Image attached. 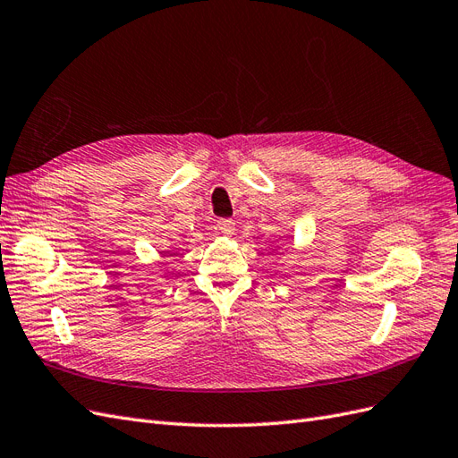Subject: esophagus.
<instances>
[{
    "label": "esophagus",
    "instance_id": "esophagus-1",
    "mask_svg": "<svg viewBox=\"0 0 458 458\" xmlns=\"http://www.w3.org/2000/svg\"><path fill=\"white\" fill-rule=\"evenodd\" d=\"M217 231L225 237H231L234 233V221L233 219H217Z\"/></svg>",
    "mask_w": 458,
    "mask_h": 458
}]
</instances>
